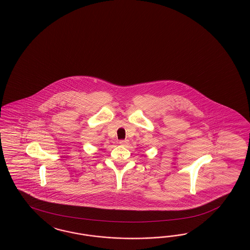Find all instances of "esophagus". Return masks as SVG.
I'll return each mask as SVG.
<instances>
[{"mask_svg": "<svg viewBox=\"0 0 250 250\" xmlns=\"http://www.w3.org/2000/svg\"><path fill=\"white\" fill-rule=\"evenodd\" d=\"M119 143H120L122 146H126V145H128V143H129V142H128V140H127V139H125V140H120V141H119Z\"/></svg>", "mask_w": 250, "mask_h": 250, "instance_id": "34e87169", "label": "esophagus"}]
</instances>
